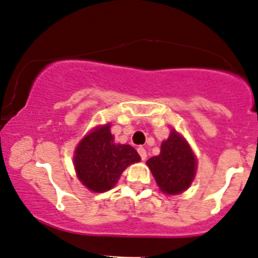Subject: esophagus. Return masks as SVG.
<instances>
[{"mask_svg":"<svg viewBox=\"0 0 258 258\" xmlns=\"http://www.w3.org/2000/svg\"><path fill=\"white\" fill-rule=\"evenodd\" d=\"M138 153H139V155L141 157V159H143V161H145V159H146V150L144 149L143 146L138 148Z\"/></svg>","mask_w":258,"mask_h":258,"instance_id":"34e87169","label":"esophagus"}]
</instances>
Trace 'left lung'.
Returning a JSON list of instances; mask_svg holds the SVG:
<instances>
[{
    "instance_id": "8db88e82",
    "label": "left lung",
    "mask_w": 258,
    "mask_h": 258,
    "mask_svg": "<svg viewBox=\"0 0 258 258\" xmlns=\"http://www.w3.org/2000/svg\"><path fill=\"white\" fill-rule=\"evenodd\" d=\"M158 186L167 194H178L189 187L196 175V157L176 131L161 145V154L146 162Z\"/></svg>"
}]
</instances>
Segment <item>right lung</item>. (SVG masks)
<instances>
[{
	"label": "right lung",
	"mask_w": 258,
	"mask_h": 258,
	"mask_svg": "<svg viewBox=\"0 0 258 258\" xmlns=\"http://www.w3.org/2000/svg\"><path fill=\"white\" fill-rule=\"evenodd\" d=\"M139 161L140 155L132 146L114 143L110 124L97 127L87 135L74 154L78 178L96 192L112 189L124 168Z\"/></svg>",
	"instance_id": "add662e5"
}]
</instances>
